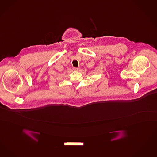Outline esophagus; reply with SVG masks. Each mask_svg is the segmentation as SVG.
<instances>
[{
    "label": "esophagus",
    "instance_id": "esophagus-1",
    "mask_svg": "<svg viewBox=\"0 0 157 157\" xmlns=\"http://www.w3.org/2000/svg\"><path fill=\"white\" fill-rule=\"evenodd\" d=\"M74 71H79V70H80V68H78V67H74Z\"/></svg>",
    "mask_w": 157,
    "mask_h": 157
}]
</instances>
